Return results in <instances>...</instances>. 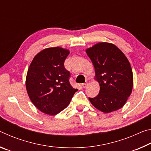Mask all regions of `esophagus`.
Masks as SVG:
<instances>
[{
    "instance_id": "34e87169",
    "label": "esophagus",
    "mask_w": 151,
    "mask_h": 151,
    "mask_svg": "<svg viewBox=\"0 0 151 151\" xmlns=\"http://www.w3.org/2000/svg\"><path fill=\"white\" fill-rule=\"evenodd\" d=\"M88 81H86V83L82 84V86H83V88H85L86 86L88 85Z\"/></svg>"
}]
</instances>
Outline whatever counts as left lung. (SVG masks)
Returning a JSON list of instances; mask_svg holds the SVG:
<instances>
[{
	"label": "left lung",
	"mask_w": 151,
	"mask_h": 151,
	"mask_svg": "<svg viewBox=\"0 0 151 151\" xmlns=\"http://www.w3.org/2000/svg\"><path fill=\"white\" fill-rule=\"evenodd\" d=\"M100 85L96 96L88 98L93 105L105 113L120 109L132 93L133 75L129 61L115 45L99 42L86 50Z\"/></svg>",
	"instance_id": "left-lung-1"
}]
</instances>
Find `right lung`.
Returning <instances> with one entry per match:
<instances>
[{"instance_id": "add662e5", "label": "right lung", "mask_w": 151, "mask_h": 151, "mask_svg": "<svg viewBox=\"0 0 151 151\" xmlns=\"http://www.w3.org/2000/svg\"><path fill=\"white\" fill-rule=\"evenodd\" d=\"M69 53L58 47L45 48L30 65L26 78L27 93L34 105L45 114L59 113L78 91L70 85V72L64 66Z\"/></svg>"}]
</instances>
